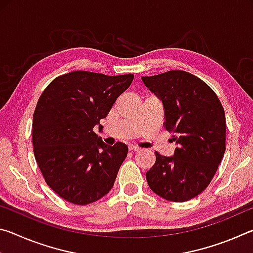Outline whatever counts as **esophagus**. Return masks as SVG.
Here are the masks:
<instances>
[{
  "label": "esophagus",
  "instance_id": "obj_1",
  "mask_svg": "<svg viewBox=\"0 0 253 253\" xmlns=\"http://www.w3.org/2000/svg\"><path fill=\"white\" fill-rule=\"evenodd\" d=\"M129 151L130 152H139L140 148L137 147V146H134V145H131V146H129Z\"/></svg>",
  "mask_w": 253,
  "mask_h": 253
}]
</instances>
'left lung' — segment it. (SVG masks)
I'll use <instances>...</instances> for the list:
<instances>
[{
    "label": "left lung",
    "mask_w": 253,
    "mask_h": 253,
    "mask_svg": "<svg viewBox=\"0 0 253 253\" xmlns=\"http://www.w3.org/2000/svg\"><path fill=\"white\" fill-rule=\"evenodd\" d=\"M142 80L162 100L164 127L178 145L170 157L155 153L147 183L163 199L185 202L208 187L224 155V109L215 92L190 72L170 70Z\"/></svg>",
    "instance_id": "left-lung-1"
}]
</instances>
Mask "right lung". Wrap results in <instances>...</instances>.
<instances>
[{
    "instance_id": "right-lung-1",
    "label": "right lung",
    "mask_w": 253,
    "mask_h": 253,
    "mask_svg": "<svg viewBox=\"0 0 253 253\" xmlns=\"http://www.w3.org/2000/svg\"><path fill=\"white\" fill-rule=\"evenodd\" d=\"M134 75L72 71L42 92L33 114V152L46 184L68 202L85 205L114 186L127 145H106L93 131Z\"/></svg>"
}]
</instances>
